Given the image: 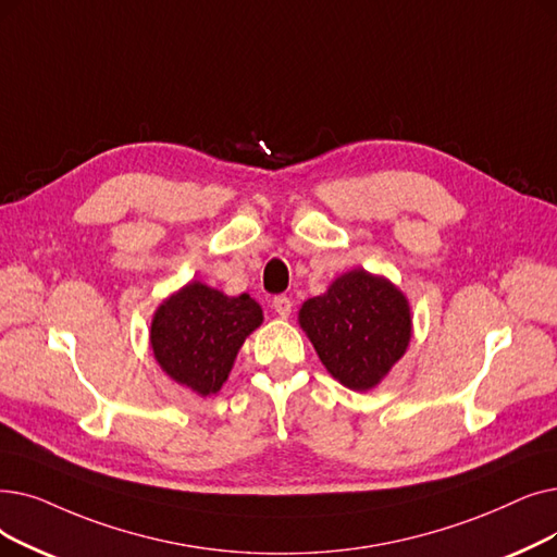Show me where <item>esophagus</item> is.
<instances>
[{
	"label": "esophagus",
	"mask_w": 557,
	"mask_h": 557,
	"mask_svg": "<svg viewBox=\"0 0 557 557\" xmlns=\"http://www.w3.org/2000/svg\"><path fill=\"white\" fill-rule=\"evenodd\" d=\"M292 307H294L292 298H286V296H275L273 298V309H275V313H277L280 319H288V313H292Z\"/></svg>",
	"instance_id": "obj_1"
}]
</instances>
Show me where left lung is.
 I'll return each instance as SVG.
<instances>
[{
    "label": "left lung",
    "instance_id": "1",
    "mask_svg": "<svg viewBox=\"0 0 557 557\" xmlns=\"http://www.w3.org/2000/svg\"><path fill=\"white\" fill-rule=\"evenodd\" d=\"M298 321L327 373L352 392L373 389L412 338L403 292L364 269L344 273L323 296L309 298Z\"/></svg>",
    "mask_w": 557,
    "mask_h": 557
}]
</instances>
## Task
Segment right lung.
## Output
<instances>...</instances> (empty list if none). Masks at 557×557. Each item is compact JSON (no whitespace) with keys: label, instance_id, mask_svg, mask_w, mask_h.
<instances>
[{"label":"right lung","instance_id":"obj_1","mask_svg":"<svg viewBox=\"0 0 557 557\" xmlns=\"http://www.w3.org/2000/svg\"><path fill=\"white\" fill-rule=\"evenodd\" d=\"M263 321L259 302L236 298L202 282H188L159 305L150 346L159 367L198 396L221 392L238 348Z\"/></svg>","mask_w":557,"mask_h":557}]
</instances>
